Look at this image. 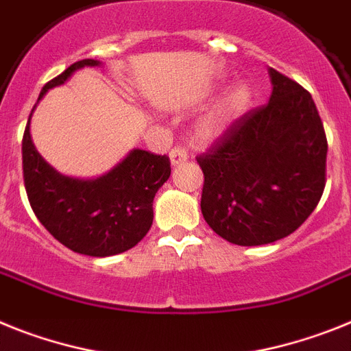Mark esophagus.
Listing matches in <instances>:
<instances>
[{"instance_id":"1","label":"esophagus","mask_w":351,"mask_h":351,"mask_svg":"<svg viewBox=\"0 0 351 351\" xmlns=\"http://www.w3.org/2000/svg\"><path fill=\"white\" fill-rule=\"evenodd\" d=\"M186 160H188V152L182 145L173 147L172 151H170V161H172V165H179Z\"/></svg>"}]
</instances>
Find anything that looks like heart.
Returning <instances> with one entry per match:
<instances>
[{"label": "heart", "instance_id": "heart-1", "mask_svg": "<svg viewBox=\"0 0 351 351\" xmlns=\"http://www.w3.org/2000/svg\"><path fill=\"white\" fill-rule=\"evenodd\" d=\"M250 104H252V92L245 83L230 86L223 99L218 103V106L197 125V140L211 142V140L218 138L247 112Z\"/></svg>", "mask_w": 351, "mask_h": 351}]
</instances>
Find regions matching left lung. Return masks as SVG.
Returning <instances> with one entry per match:
<instances>
[{"label":"left lung","mask_w":351,"mask_h":351,"mask_svg":"<svg viewBox=\"0 0 351 351\" xmlns=\"http://www.w3.org/2000/svg\"><path fill=\"white\" fill-rule=\"evenodd\" d=\"M271 95L241 115L208 152L200 209L218 236L241 247L274 243L316 209L326 181V134L302 85L269 69Z\"/></svg>","instance_id":"left-lung-1"}]
</instances>
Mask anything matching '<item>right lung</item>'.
<instances>
[{
	"label": "right lung",
	"mask_w": 351,
	"mask_h": 351,
	"mask_svg": "<svg viewBox=\"0 0 351 351\" xmlns=\"http://www.w3.org/2000/svg\"><path fill=\"white\" fill-rule=\"evenodd\" d=\"M85 65L99 62L86 58L73 64L44 85L38 99ZM169 178V156L140 149L103 178L82 181L60 176L35 151L28 119L23 134L26 195L38 221L73 252L106 257L133 248L151 229L152 200Z\"/></svg>",
	"instance_id": "add662e5"
}]
</instances>
